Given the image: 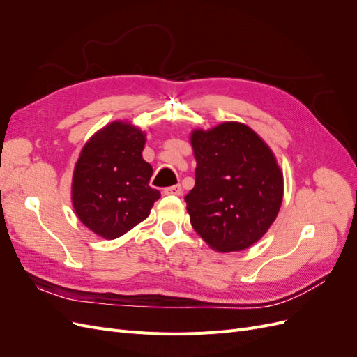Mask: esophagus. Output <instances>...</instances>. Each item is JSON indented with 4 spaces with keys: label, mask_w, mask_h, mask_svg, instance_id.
<instances>
[{
    "label": "esophagus",
    "mask_w": 357,
    "mask_h": 357,
    "mask_svg": "<svg viewBox=\"0 0 357 357\" xmlns=\"http://www.w3.org/2000/svg\"><path fill=\"white\" fill-rule=\"evenodd\" d=\"M164 195H181V186L180 185H176V186H169V188H165L164 189Z\"/></svg>",
    "instance_id": "obj_1"
}]
</instances>
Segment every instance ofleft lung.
Instances as JSON below:
<instances>
[{
	"instance_id": "8db88e82",
	"label": "left lung",
	"mask_w": 357,
	"mask_h": 357,
	"mask_svg": "<svg viewBox=\"0 0 357 357\" xmlns=\"http://www.w3.org/2000/svg\"><path fill=\"white\" fill-rule=\"evenodd\" d=\"M195 186L185 197L190 223L218 252L255 244L275 220L283 174L269 147L250 128L226 122L190 137Z\"/></svg>"
}]
</instances>
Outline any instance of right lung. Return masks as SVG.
I'll return each mask as SVG.
<instances>
[{
  "instance_id": "obj_1",
  "label": "right lung",
  "mask_w": 357,
  "mask_h": 357,
  "mask_svg": "<svg viewBox=\"0 0 357 357\" xmlns=\"http://www.w3.org/2000/svg\"><path fill=\"white\" fill-rule=\"evenodd\" d=\"M144 134L113 122L83 147L73 176V205L83 225L114 240L143 222L160 192L150 188L152 165L143 159Z\"/></svg>"
}]
</instances>
